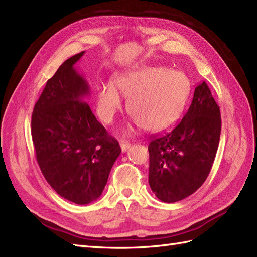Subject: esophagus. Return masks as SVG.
<instances>
[{"label": "esophagus", "mask_w": 257, "mask_h": 257, "mask_svg": "<svg viewBox=\"0 0 257 257\" xmlns=\"http://www.w3.org/2000/svg\"><path fill=\"white\" fill-rule=\"evenodd\" d=\"M120 148H121V151L122 152H126L128 149L130 148V143L128 141H124V140H121L120 141Z\"/></svg>", "instance_id": "34e87169"}]
</instances>
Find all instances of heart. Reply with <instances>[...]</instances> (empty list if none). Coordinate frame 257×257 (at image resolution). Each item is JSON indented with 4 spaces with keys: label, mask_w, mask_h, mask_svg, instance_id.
Segmentation results:
<instances>
[{
    "label": "heart",
    "mask_w": 257,
    "mask_h": 257,
    "mask_svg": "<svg viewBox=\"0 0 257 257\" xmlns=\"http://www.w3.org/2000/svg\"><path fill=\"white\" fill-rule=\"evenodd\" d=\"M119 93L127 96V110L137 124L148 131H162L174 123L184 110L189 83L184 73L162 67L141 65L111 77L110 84L96 88L95 109L101 121L110 124L121 109Z\"/></svg>",
    "instance_id": "1"
}]
</instances>
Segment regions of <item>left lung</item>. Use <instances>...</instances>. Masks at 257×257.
I'll return each instance as SVG.
<instances>
[{
    "instance_id": "8db88e82",
    "label": "left lung",
    "mask_w": 257,
    "mask_h": 257,
    "mask_svg": "<svg viewBox=\"0 0 257 257\" xmlns=\"http://www.w3.org/2000/svg\"><path fill=\"white\" fill-rule=\"evenodd\" d=\"M220 133V108L204 81L196 86L192 104L176 127L150 137L149 185L160 200L180 201L205 183L216 158Z\"/></svg>"
}]
</instances>
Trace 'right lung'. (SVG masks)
<instances>
[{"instance_id": "1", "label": "right lung", "mask_w": 257, "mask_h": 257, "mask_svg": "<svg viewBox=\"0 0 257 257\" xmlns=\"http://www.w3.org/2000/svg\"><path fill=\"white\" fill-rule=\"evenodd\" d=\"M83 55L65 60L47 81L32 115L41 173L58 195L77 205H87L101 195L121 152L85 101L89 86L74 69Z\"/></svg>"}]
</instances>
